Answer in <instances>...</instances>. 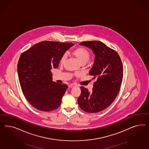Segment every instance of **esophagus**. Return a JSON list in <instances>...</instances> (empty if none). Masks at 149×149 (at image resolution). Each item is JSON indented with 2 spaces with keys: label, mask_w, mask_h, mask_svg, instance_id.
Wrapping results in <instances>:
<instances>
[{
  "label": "esophagus",
  "mask_w": 149,
  "mask_h": 149,
  "mask_svg": "<svg viewBox=\"0 0 149 149\" xmlns=\"http://www.w3.org/2000/svg\"><path fill=\"white\" fill-rule=\"evenodd\" d=\"M75 85H74V84H70V85H69V88H72Z\"/></svg>",
  "instance_id": "obj_1"
}]
</instances>
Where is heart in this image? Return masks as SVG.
Listing matches in <instances>:
<instances>
[{
	"label": "heart",
	"mask_w": 149,
	"mask_h": 149,
	"mask_svg": "<svg viewBox=\"0 0 149 149\" xmlns=\"http://www.w3.org/2000/svg\"><path fill=\"white\" fill-rule=\"evenodd\" d=\"M72 54L76 57V58L81 64H85L90 58V52L86 48L82 46L78 47L72 50ZM65 58L66 55L63 54L60 60V63H64Z\"/></svg>",
	"instance_id": "1"
}]
</instances>
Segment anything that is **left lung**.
Segmentation results:
<instances>
[{"label":"left lung","mask_w":149,"mask_h":149,"mask_svg":"<svg viewBox=\"0 0 149 149\" xmlns=\"http://www.w3.org/2000/svg\"><path fill=\"white\" fill-rule=\"evenodd\" d=\"M79 45L88 47L95 54L89 74L97 80L91 92L81 86L77 103L86 113H98L111 104L120 91L123 75L122 61L116 51L101 41H84Z\"/></svg>","instance_id":"left-lung-1"}]
</instances>
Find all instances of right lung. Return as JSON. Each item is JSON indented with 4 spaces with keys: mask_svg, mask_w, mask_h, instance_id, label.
<instances>
[{
    "mask_svg": "<svg viewBox=\"0 0 149 149\" xmlns=\"http://www.w3.org/2000/svg\"><path fill=\"white\" fill-rule=\"evenodd\" d=\"M72 42L43 41L23 52L17 64L23 93L33 107L42 111L58 108L68 86L52 81V68H57Z\"/></svg>",
    "mask_w": 149,
    "mask_h": 149,
    "instance_id": "1",
    "label": "right lung"
}]
</instances>
